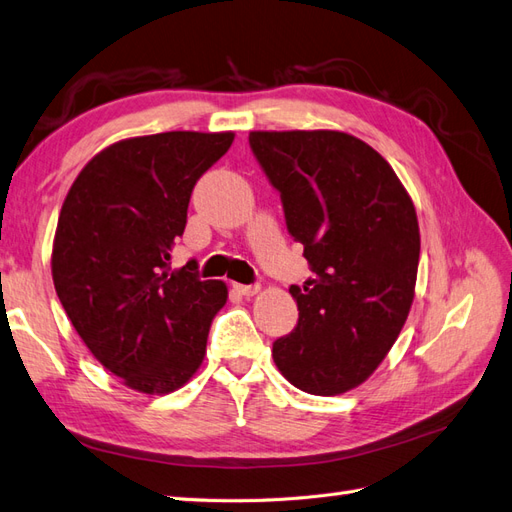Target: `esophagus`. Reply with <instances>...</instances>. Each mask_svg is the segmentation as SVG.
<instances>
[{
    "label": "esophagus",
    "instance_id": "1",
    "mask_svg": "<svg viewBox=\"0 0 512 512\" xmlns=\"http://www.w3.org/2000/svg\"><path fill=\"white\" fill-rule=\"evenodd\" d=\"M234 290H237V293L243 297H254L260 290V286L258 284H234Z\"/></svg>",
    "mask_w": 512,
    "mask_h": 512
}]
</instances>
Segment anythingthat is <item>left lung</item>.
Masks as SVG:
<instances>
[{
    "label": "left lung",
    "instance_id": "obj_1",
    "mask_svg": "<svg viewBox=\"0 0 512 512\" xmlns=\"http://www.w3.org/2000/svg\"><path fill=\"white\" fill-rule=\"evenodd\" d=\"M250 148L312 271L290 286L299 321L273 342V362L303 392L342 394L375 372L407 321L416 209L390 163L349 133L252 131Z\"/></svg>",
    "mask_w": 512,
    "mask_h": 512
}]
</instances>
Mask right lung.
<instances>
[{"label":"right lung","mask_w":512,"mask_h":512,"mask_svg":"<svg viewBox=\"0 0 512 512\" xmlns=\"http://www.w3.org/2000/svg\"><path fill=\"white\" fill-rule=\"evenodd\" d=\"M234 133L168 131L105 148L62 204L51 273L55 293L99 362L144 394H168L202 364L228 288L202 282L198 262L170 271L198 178Z\"/></svg>","instance_id":"right-lung-1"}]
</instances>
